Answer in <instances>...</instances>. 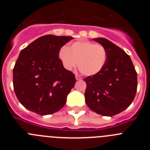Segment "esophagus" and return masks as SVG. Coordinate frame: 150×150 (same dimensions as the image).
Returning a JSON list of instances; mask_svg holds the SVG:
<instances>
[{
	"label": "esophagus",
	"instance_id": "obj_1",
	"mask_svg": "<svg viewBox=\"0 0 150 150\" xmlns=\"http://www.w3.org/2000/svg\"><path fill=\"white\" fill-rule=\"evenodd\" d=\"M75 77H76V80H79V79H82V78L80 77V76H78V75H76V76H75Z\"/></svg>",
	"mask_w": 150,
	"mask_h": 150
}]
</instances>
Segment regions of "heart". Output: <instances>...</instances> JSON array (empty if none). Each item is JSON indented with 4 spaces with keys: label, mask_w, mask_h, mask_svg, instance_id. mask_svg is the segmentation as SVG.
I'll list each match as a JSON object with an SVG mask.
<instances>
[{
    "label": "heart",
    "mask_w": 150,
    "mask_h": 150,
    "mask_svg": "<svg viewBox=\"0 0 150 150\" xmlns=\"http://www.w3.org/2000/svg\"><path fill=\"white\" fill-rule=\"evenodd\" d=\"M59 59L64 67L71 71L76 65L86 76H93L100 72L107 62V51L102 45L90 41H77L70 48L62 46L59 50Z\"/></svg>",
    "instance_id": "heart-1"
}]
</instances>
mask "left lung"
I'll return each instance as SVG.
<instances>
[{
	"label": "left lung",
	"instance_id": "8db88e82",
	"mask_svg": "<svg viewBox=\"0 0 150 150\" xmlns=\"http://www.w3.org/2000/svg\"><path fill=\"white\" fill-rule=\"evenodd\" d=\"M105 48L107 62L100 72L85 78L87 106L98 114L112 116L128 108L137 87V72L129 55L103 38H94Z\"/></svg>",
	"mask_w": 150,
	"mask_h": 150
}]
</instances>
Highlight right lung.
I'll return each instance as SVG.
<instances>
[{"label": "right lung", "instance_id": "add662e5", "mask_svg": "<svg viewBox=\"0 0 150 150\" xmlns=\"http://www.w3.org/2000/svg\"><path fill=\"white\" fill-rule=\"evenodd\" d=\"M72 39L42 36L21 51L13 68V88L26 109L45 116L60 110L65 104L76 78L64 67L59 54Z\"/></svg>", "mask_w": 150, "mask_h": 150}]
</instances>
